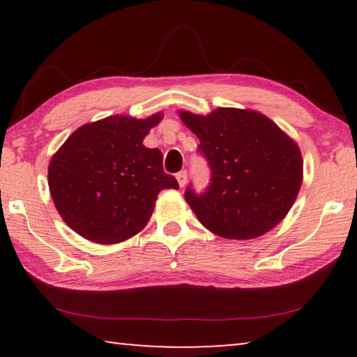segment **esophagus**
Here are the masks:
<instances>
[{
  "label": "esophagus",
  "mask_w": 357,
  "mask_h": 357,
  "mask_svg": "<svg viewBox=\"0 0 357 357\" xmlns=\"http://www.w3.org/2000/svg\"><path fill=\"white\" fill-rule=\"evenodd\" d=\"M175 177H177V182L180 187H185V183H187V170H180Z\"/></svg>",
  "instance_id": "34e87169"
}]
</instances>
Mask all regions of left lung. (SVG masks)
Masks as SVG:
<instances>
[{
  "label": "left lung",
  "instance_id": "obj_1",
  "mask_svg": "<svg viewBox=\"0 0 357 357\" xmlns=\"http://www.w3.org/2000/svg\"><path fill=\"white\" fill-rule=\"evenodd\" d=\"M198 136L211 182L203 193L185 190L198 221L224 238L260 237L278 226L301 190L304 164L299 146L255 110L221 107L209 115L180 110Z\"/></svg>",
  "mask_w": 357,
  "mask_h": 357
}]
</instances>
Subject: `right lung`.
<instances>
[{"mask_svg": "<svg viewBox=\"0 0 357 357\" xmlns=\"http://www.w3.org/2000/svg\"><path fill=\"white\" fill-rule=\"evenodd\" d=\"M162 120L107 116L77 128L48 165L56 211L76 234L96 243H119L143 231L160 190L178 188L162 167V153L143 139Z\"/></svg>", "mask_w": 357, "mask_h": 357, "instance_id": "1", "label": "right lung"}]
</instances>
